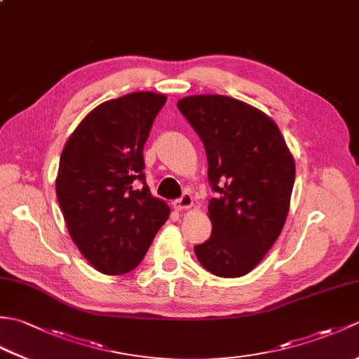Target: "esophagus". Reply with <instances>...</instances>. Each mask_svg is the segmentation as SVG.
<instances>
[{"instance_id": "obj_1", "label": "esophagus", "mask_w": 359, "mask_h": 359, "mask_svg": "<svg viewBox=\"0 0 359 359\" xmlns=\"http://www.w3.org/2000/svg\"><path fill=\"white\" fill-rule=\"evenodd\" d=\"M193 203H194V201H193V196L191 194H188V193H185L184 196L180 197L179 201H175L174 203H172V207H174V210H177V211H182V210H189L193 207Z\"/></svg>"}]
</instances>
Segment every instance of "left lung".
<instances>
[{
    "instance_id": "left-lung-1",
    "label": "left lung",
    "mask_w": 359,
    "mask_h": 359,
    "mask_svg": "<svg viewBox=\"0 0 359 359\" xmlns=\"http://www.w3.org/2000/svg\"><path fill=\"white\" fill-rule=\"evenodd\" d=\"M179 111L207 151L210 239L194 247L203 269L241 278L262 261L284 228L294 158L278 125L261 109L226 95H191Z\"/></svg>"
}]
</instances>
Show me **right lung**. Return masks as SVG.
<instances>
[{
	"instance_id": "right-lung-1",
	"label": "right lung",
	"mask_w": 359,
	"mask_h": 359,
	"mask_svg": "<svg viewBox=\"0 0 359 359\" xmlns=\"http://www.w3.org/2000/svg\"><path fill=\"white\" fill-rule=\"evenodd\" d=\"M166 95L133 93L90 111L67 139L55 180L65 222L83 257L103 274H125L170 216L151 194L143 147Z\"/></svg>"
}]
</instances>
